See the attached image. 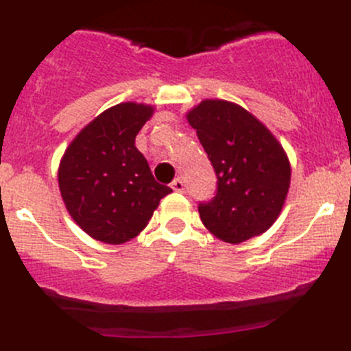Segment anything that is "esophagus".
<instances>
[{
    "label": "esophagus",
    "instance_id": "1",
    "mask_svg": "<svg viewBox=\"0 0 351 351\" xmlns=\"http://www.w3.org/2000/svg\"><path fill=\"white\" fill-rule=\"evenodd\" d=\"M171 189L175 190V192H183V190H185V182H183V180L178 176V178L173 180Z\"/></svg>",
    "mask_w": 351,
    "mask_h": 351
}]
</instances>
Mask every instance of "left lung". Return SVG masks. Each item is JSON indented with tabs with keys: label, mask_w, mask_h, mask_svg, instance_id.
Returning a JSON list of instances; mask_svg holds the SVG:
<instances>
[{
	"label": "left lung",
	"mask_w": 351,
	"mask_h": 351,
	"mask_svg": "<svg viewBox=\"0 0 351 351\" xmlns=\"http://www.w3.org/2000/svg\"><path fill=\"white\" fill-rule=\"evenodd\" d=\"M186 119L217 176L215 195L198 204L205 228L231 244L267 231L289 192L284 147L260 120L229 101H202Z\"/></svg>",
	"instance_id": "obj_1"
}]
</instances>
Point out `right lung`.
<instances>
[{
  "label": "right lung",
  "instance_id": "obj_1",
  "mask_svg": "<svg viewBox=\"0 0 351 351\" xmlns=\"http://www.w3.org/2000/svg\"><path fill=\"white\" fill-rule=\"evenodd\" d=\"M153 107L120 104L105 110L69 144L59 165V189L71 217L91 238L122 244L147 226L171 193L154 180L136 147Z\"/></svg>",
  "mask_w": 351,
  "mask_h": 351
}]
</instances>
